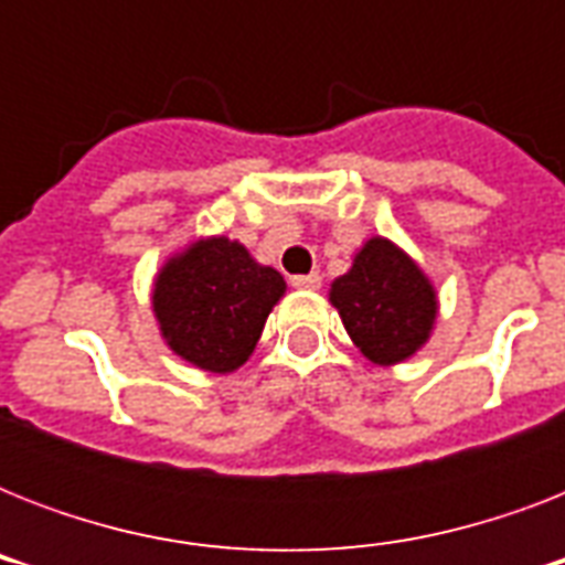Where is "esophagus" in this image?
<instances>
[{
	"instance_id": "34e87169",
	"label": "esophagus",
	"mask_w": 565,
	"mask_h": 565,
	"mask_svg": "<svg viewBox=\"0 0 565 565\" xmlns=\"http://www.w3.org/2000/svg\"><path fill=\"white\" fill-rule=\"evenodd\" d=\"M290 284H292V287H299V290H319V287H322V275H319V273L292 275Z\"/></svg>"
}]
</instances>
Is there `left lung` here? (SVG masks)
Segmentation results:
<instances>
[{
  "mask_svg": "<svg viewBox=\"0 0 565 565\" xmlns=\"http://www.w3.org/2000/svg\"><path fill=\"white\" fill-rule=\"evenodd\" d=\"M331 305L354 345L381 366L411 358L437 317L428 278L402 248L381 237H372L352 269L331 284Z\"/></svg>",
  "mask_w": 565,
  "mask_h": 565,
  "instance_id": "8db88e82",
  "label": "left lung"
}]
</instances>
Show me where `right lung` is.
Segmentation results:
<instances>
[{
  "instance_id": "right-lung-1",
  "label": "right lung",
  "mask_w": 565,
  "mask_h": 565,
  "mask_svg": "<svg viewBox=\"0 0 565 565\" xmlns=\"http://www.w3.org/2000/svg\"><path fill=\"white\" fill-rule=\"evenodd\" d=\"M284 278L239 243L202 239L172 257L154 281V317L175 354L199 370L231 372L255 352Z\"/></svg>"
}]
</instances>
